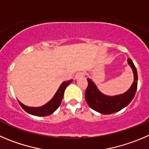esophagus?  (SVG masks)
Listing matches in <instances>:
<instances>
[{"label":"esophagus","instance_id":"obj_1","mask_svg":"<svg viewBox=\"0 0 149 149\" xmlns=\"http://www.w3.org/2000/svg\"><path fill=\"white\" fill-rule=\"evenodd\" d=\"M84 76V73H82V72H79V73H77L76 74V76H75V79H79V78H81L83 77V76Z\"/></svg>","mask_w":149,"mask_h":149}]
</instances>
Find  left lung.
<instances>
[{
  "instance_id": "8db88e82",
  "label": "left lung",
  "mask_w": 149,
  "mask_h": 149,
  "mask_svg": "<svg viewBox=\"0 0 149 149\" xmlns=\"http://www.w3.org/2000/svg\"><path fill=\"white\" fill-rule=\"evenodd\" d=\"M127 62L132 70L134 81L124 93L112 96L104 95L98 90L92 79H87L88 86L85 92V99L91 109L101 114L109 115L121 110L134 98L137 87V72L132 60L128 58Z\"/></svg>"
}]
</instances>
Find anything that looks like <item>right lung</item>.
<instances>
[{
	"mask_svg": "<svg viewBox=\"0 0 149 149\" xmlns=\"http://www.w3.org/2000/svg\"><path fill=\"white\" fill-rule=\"evenodd\" d=\"M72 81H73L72 79L69 80V81H63L61 84V85L59 86V89L57 90L55 95H54V97L47 104H45V105H43L42 107H31L26 106L19 101H18V102L21 106V107L29 114L35 115V116H48V115H51L53 112H55L58 109V107L60 106L62 100L63 98L65 89Z\"/></svg>",
	"mask_w": 149,
	"mask_h": 149,
	"instance_id": "right-lung-1",
	"label": "right lung"
}]
</instances>
